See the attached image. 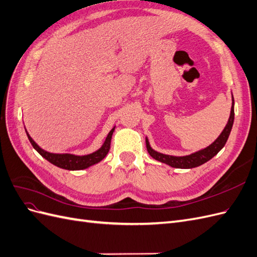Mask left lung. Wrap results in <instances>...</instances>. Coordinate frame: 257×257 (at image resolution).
Here are the masks:
<instances>
[{"label": "left lung", "instance_id": "1", "mask_svg": "<svg viewBox=\"0 0 257 257\" xmlns=\"http://www.w3.org/2000/svg\"><path fill=\"white\" fill-rule=\"evenodd\" d=\"M234 118H235L234 97H232V106H231L230 115H229L226 126H225V128L223 130L221 135L217 137L216 141L209 147L205 148V149L190 155H186V157H173V155H166V154H162L154 151L153 149H151L148 139H146L147 150L153 159L158 160L162 163H165V164L175 168H194V167L200 166L203 165L204 163L208 162L209 160H211L214 155L219 153V151L225 146V144H226L232 127V123H234Z\"/></svg>", "mask_w": 257, "mask_h": 257}]
</instances>
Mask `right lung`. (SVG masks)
I'll use <instances>...</instances> for the list:
<instances>
[{"mask_svg":"<svg viewBox=\"0 0 257 257\" xmlns=\"http://www.w3.org/2000/svg\"><path fill=\"white\" fill-rule=\"evenodd\" d=\"M113 131L114 128H112L109 133H108L106 141L100 149L91 154L82 155V157H78V155H73V154H54V153L47 152L43 150L42 148H40L35 144V142L28 134V132H27V135L34 149L40 153L43 158H45L48 162H50L51 164L67 170H79V169L88 168L89 166L96 164V163L100 162L106 157L107 153L109 152V149H110L111 136H112Z\"/></svg>","mask_w":257,"mask_h":257,"instance_id":"obj_1","label":"right lung"}]
</instances>
